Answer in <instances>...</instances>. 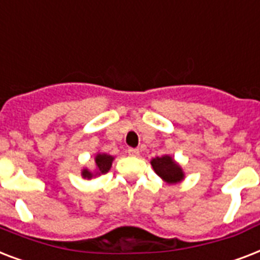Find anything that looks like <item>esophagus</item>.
I'll list each match as a JSON object with an SVG mask.
<instances>
[{
	"label": "esophagus",
	"instance_id": "obj_1",
	"mask_svg": "<svg viewBox=\"0 0 260 260\" xmlns=\"http://www.w3.org/2000/svg\"><path fill=\"white\" fill-rule=\"evenodd\" d=\"M128 154L131 155V156H138L139 155V148H128Z\"/></svg>",
	"mask_w": 260,
	"mask_h": 260
}]
</instances>
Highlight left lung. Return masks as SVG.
Wrapping results in <instances>:
<instances>
[{
  "mask_svg": "<svg viewBox=\"0 0 260 260\" xmlns=\"http://www.w3.org/2000/svg\"><path fill=\"white\" fill-rule=\"evenodd\" d=\"M151 165L154 167L155 173L169 183H177L183 179L182 169L167 155L162 158H154L151 160Z\"/></svg>",
  "mask_w": 260,
  "mask_h": 260,
  "instance_id": "left-lung-1",
  "label": "left lung"
}]
</instances>
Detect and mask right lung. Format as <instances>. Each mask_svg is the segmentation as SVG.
Listing matches in <instances>:
<instances>
[{"label": "right lung", "instance_id": "1", "mask_svg": "<svg viewBox=\"0 0 260 260\" xmlns=\"http://www.w3.org/2000/svg\"><path fill=\"white\" fill-rule=\"evenodd\" d=\"M112 160L113 158L110 156V155L106 154H98L95 156V165H97V173L98 174H105L109 171L110 166H112ZM82 177L83 178H91L93 177V174L90 173L89 170H83L82 171Z\"/></svg>", "mask_w": 260, "mask_h": 260}]
</instances>
